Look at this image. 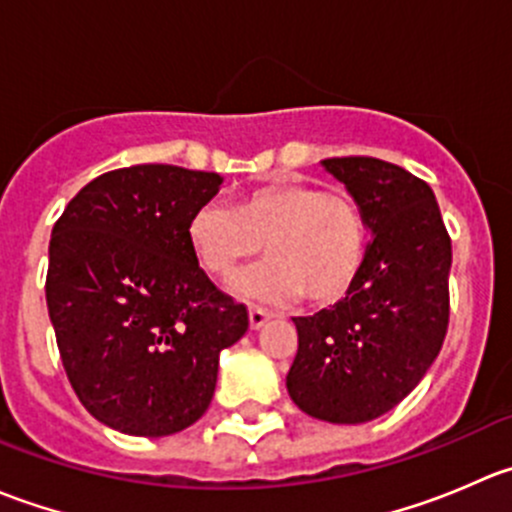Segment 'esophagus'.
<instances>
[{
  "label": "esophagus",
  "instance_id": "esophagus-1",
  "mask_svg": "<svg viewBox=\"0 0 512 512\" xmlns=\"http://www.w3.org/2000/svg\"><path fill=\"white\" fill-rule=\"evenodd\" d=\"M270 317H272V312H267V309L250 307V327L252 329H260L262 324H265Z\"/></svg>",
  "mask_w": 512,
  "mask_h": 512
}]
</instances>
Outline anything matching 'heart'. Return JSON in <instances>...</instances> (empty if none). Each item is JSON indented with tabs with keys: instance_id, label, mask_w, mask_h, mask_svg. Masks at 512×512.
I'll use <instances>...</instances> for the list:
<instances>
[{
	"instance_id": "obj_1",
	"label": "heart",
	"mask_w": 512,
	"mask_h": 512,
	"mask_svg": "<svg viewBox=\"0 0 512 512\" xmlns=\"http://www.w3.org/2000/svg\"><path fill=\"white\" fill-rule=\"evenodd\" d=\"M193 255L227 280L265 245L270 257L235 289L247 299L327 307L347 297L369 252V223L359 200L307 180H275L242 195L235 208L203 203L188 220Z\"/></svg>"
}]
</instances>
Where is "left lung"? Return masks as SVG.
<instances>
[{
  "label": "left lung",
  "mask_w": 512,
  "mask_h": 512,
  "mask_svg": "<svg viewBox=\"0 0 512 512\" xmlns=\"http://www.w3.org/2000/svg\"><path fill=\"white\" fill-rule=\"evenodd\" d=\"M374 232L361 275L334 307L294 317L287 391L329 423L374 421L416 389L446 339L451 237L426 180L369 156L322 160Z\"/></svg>",
  "instance_id": "8db88e82"
}]
</instances>
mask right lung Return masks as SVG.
I'll use <instances>...</instances> for the list:
<instances>
[{"instance_id": "right-lung-1", "label": "right lung", "mask_w": 512, "mask_h": 512, "mask_svg": "<svg viewBox=\"0 0 512 512\" xmlns=\"http://www.w3.org/2000/svg\"><path fill=\"white\" fill-rule=\"evenodd\" d=\"M218 173L143 163L76 193L51 230L46 307L61 361L91 416L131 436L198 421L220 352L247 332V307L198 265L188 220Z\"/></svg>"}]
</instances>
